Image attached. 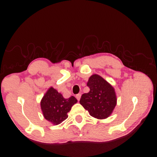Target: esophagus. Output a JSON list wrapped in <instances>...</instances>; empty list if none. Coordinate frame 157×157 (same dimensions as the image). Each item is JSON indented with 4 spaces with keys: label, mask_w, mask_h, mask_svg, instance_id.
Segmentation results:
<instances>
[{
    "label": "esophagus",
    "mask_w": 157,
    "mask_h": 157,
    "mask_svg": "<svg viewBox=\"0 0 157 157\" xmlns=\"http://www.w3.org/2000/svg\"><path fill=\"white\" fill-rule=\"evenodd\" d=\"M81 94H77V95L76 96V99H77L78 101H79V100H80V98H81Z\"/></svg>",
    "instance_id": "34e87169"
}]
</instances>
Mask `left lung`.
Returning <instances> with one entry per match:
<instances>
[{
  "instance_id": "obj_1",
  "label": "left lung",
  "mask_w": 157,
  "mask_h": 157,
  "mask_svg": "<svg viewBox=\"0 0 157 157\" xmlns=\"http://www.w3.org/2000/svg\"><path fill=\"white\" fill-rule=\"evenodd\" d=\"M87 85L90 90L81 96L80 104L91 116L97 119H106L110 116L117 104L113 86L98 75H91Z\"/></svg>"
}]
</instances>
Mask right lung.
Wrapping results in <instances>:
<instances>
[{
	"instance_id": "add662e5",
	"label": "right lung",
	"mask_w": 157,
	"mask_h": 157,
	"mask_svg": "<svg viewBox=\"0 0 157 157\" xmlns=\"http://www.w3.org/2000/svg\"><path fill=\"white\" fill-rule=\"evenodd\" d=\"M76 102L77 100L75 96L64 98L61 93L51 87L43 96L40 105L44 118L57 125L67 119V113Z\"/></svg>"
}]
</instances>
